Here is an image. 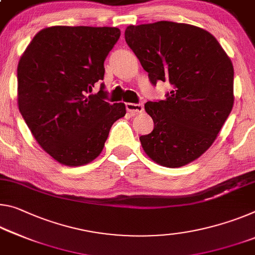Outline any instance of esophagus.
Segmentation results:
<instances>
[{"label":"esophagus","mask_w":255,"mask_h":255,"mask_svg":"<svg viewBox=\"0 0 255 255\" xmlns=\"http://www.w3.org/2000/svg\"><path fill=\"white\" fill-rule=\"evenodd\" d=\"M126 109L128 112L132 113V115H138L144 111L143 104H135V103H126Z\"/></svg>","instance_id":"1"}]
</instances>
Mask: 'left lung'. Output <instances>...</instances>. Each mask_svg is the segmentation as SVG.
Segmentation results:
<instances>
[{
  "label": "left lung",
  "mask_w": 255,
  "mask_h": 255,
  "mask_svg": "<svg viewBox=\"0 0 255 255\" xmlns=\"http://www.w3.org/2000/svg\"><path fill=\"white\" fill-rule=\"evenodd\" d=\"M125 39L153 85H171L167 99L145 103L154 128L139 137L144 152L178 168L215 142L234 106V68L209 31L172 21L128 26Z\"/></svg>",
  "instance_id": "1"
}]
</instances>
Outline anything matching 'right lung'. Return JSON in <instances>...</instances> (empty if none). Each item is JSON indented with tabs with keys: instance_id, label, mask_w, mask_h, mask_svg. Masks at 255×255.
<instances>
[{
	"instance_id": "right-lung-1",
	"label": "right lung",
	"mask_w": 255,
	"mask_h": 255,
	"mask_svg": "<svg viewBox=\"0 0 255 255\" xmlns=\"http://www.w3.org/2000/svg\"><path fill=\"white\" fill-rule=\"evenodd\" d=\"M120 37L116 27L44 28L18 63V107L36 142L59 163L78 167L102 152L125 103H109L104 60Z\"/></svg>"
}]
</instances>
